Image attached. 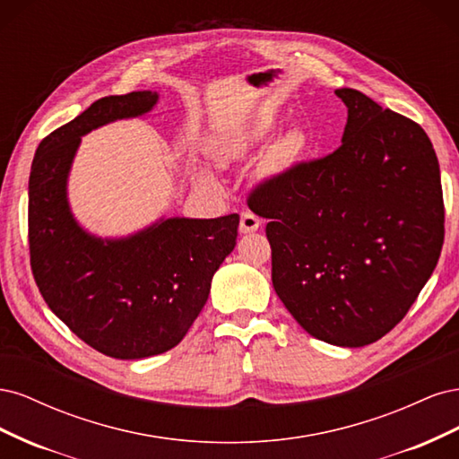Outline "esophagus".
I'll list each match as a JSON object with an SVG mask.
<instances>
[{
    "label": "esophagus",
    "instance_id": "esophagus-1",
    "mask_svg": "<svg viewBox=\"0 0 459 459\" xmlns=\"http://www.w3.org/2000/svg\"><path fill=\"white\" fill-rule=\"evenodd\" d=\"M260 228V218L251 211H243L239 216V230L243 233H253Z\"/></svg>",
    "mask_w": 459,
    "mask_h": 459
}]
</instances>
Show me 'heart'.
<instances>
[{
    "mask_svg": "<svg viewBox=\"0 0 459 459\" xmlns=\"http://www.w3.org/2000/svg\"><path fill=\"white\" fill-rule=\"evenodd\" d=\"M300 149H302V137L299 134H289L285 140L275 147L273 162L275 164H283V162L293 159Z\"/></svg>",
    "mask_w": 459,
    "mask_h": 459,
    "instance_id": "1",
    "label": "heart"
}]
</instances>
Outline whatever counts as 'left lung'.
<instances>
[{
    "instance_id": "obj_1",
    "label": "left lung",
    "mask_w": 459,
    "mask_h": 459,
    "mask_svg": "<svg viewBox=\"0 0 459 459\" xmlns=\"http://www.w3.org/2000/svg\"><path fill=\"white\" fill-rule=\"evenodd\" d=\"M342 143L264 178L247 197L268 218L272 283L312 337L364 346L398 325L433 273L444 201L433 143L411 118L358 90Z\"/></svg>"
}]
</instances>
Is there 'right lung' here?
I'll list each match as a JSON object with an SVG mask.
<instances>
[{
  "mask_svg": "<svg viewBox=\"0 0 459 459\" xmlns=\"http://www.w3.org/2000/svg\"><path fill=\"white\" fill-rule=\"evenodd\" d=\"M157 93L108 95L46 135L29 182L30 268L41 297L78 339L110 358L157 356L186 337L233 251L239 214L170 218L120 241L82 231L66 203L80 135L143 115Z\"/></svg>",
  "mask_w": 459,
  "mask_h": 459,
  "instance_id": "1",
  "label": "right lung"
}]
</instances>
